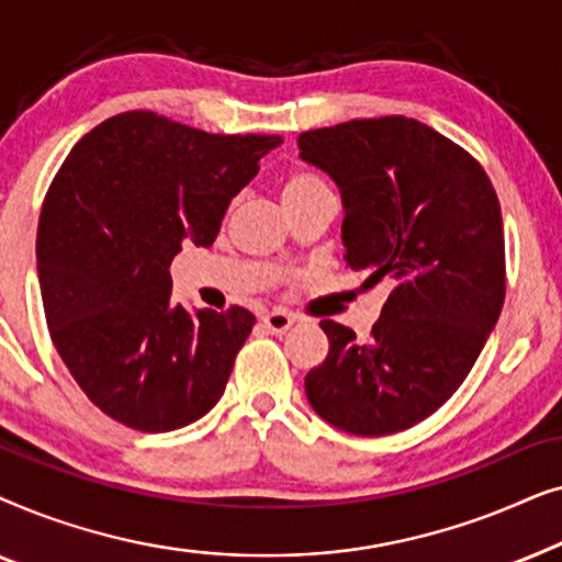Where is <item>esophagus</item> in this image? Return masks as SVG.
<instances>
[{"label":"esophagus","mask_w":562,"mask_h":562,"mask_svg":"<svg viewBox=\"0 0 562 562\" xmlns=\"http://www.w3.org/2000/svg\"><path fill=\"white\" fill-rule=\"evenodd\" d=\"M294 322H296V317H294V314H289V312H268V314H263V325L271 329L273 335H283L291 325H294Z\"/></svg>","instance_id":"1"}]
</instances>
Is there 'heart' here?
<instances>
[{"label": "heart", "mask_w": 562, "mask_h": 562, "mask_svg": "<svg viewBox=\"0 0 562 562\" xmlns=\"http://www.w3.org/2000/svg\"><path fill=\"white\" fill-rule=\"evenodd\" d=\"M314 189H325V183H322L317 176H312V173H294V176H291V179H286V183H283L281 199L310 194V191H314Z\"/></svg>", "instance_id": "b5f03b06"}]
</instances>
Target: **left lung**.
I'll return each instance as SVG.
<instances>
[{"label":"left lung","mask_w":562,"mask_h":562,"mask_svg":"<svg viewBox=\"0 0 562 562\" xmlns=\"http://www.w3.org/2000/svg\"><path fill=\"white\" fill-rule=\"evenodd\" d=\"M296 145L340 191L345 263L363 286H391L366 342L319 322L329 352L306 373V398L342 432H402L456 394L502 314L496 191L463 148L409 117L342 122Z\"/></svg>","instance_id":"1"}]
</instances>
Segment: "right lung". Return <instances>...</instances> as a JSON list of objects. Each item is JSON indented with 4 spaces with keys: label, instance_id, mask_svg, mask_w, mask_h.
Returning a JSON list of instances; mask_svg holds the SVG:
<instances>
[{
    "label": "right lung",
    "instance_id": "obj_1",
    "mask_svg": "<svg viewBox=\"0 0 562 562\" xmlns=\"http://www.w3.org/2000/svg\"><path fill=\"white\" fill-rule=\"evenodd\" d=\"M276 145L127 112L68 153L37 225V281L58 356L112 419L168 432L225 394L256 317L173 304L168 266L183 243L210 248Z\"/></svg>",
    "mask_w": 562,
    "mask_h": 562
}]
</instances>
